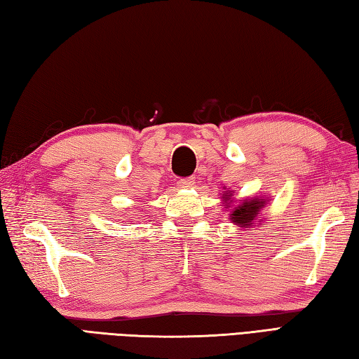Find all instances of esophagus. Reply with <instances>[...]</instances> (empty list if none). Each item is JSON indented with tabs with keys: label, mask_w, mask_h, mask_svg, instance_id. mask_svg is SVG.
I'll list each match as a JSON object with an SVG mask.
<instances>
[{
	"label": "esophagus",
	"mask_w": 359,
	"mask_h": 359,
	"mask_svg": "<svg viewBox=\"0 0 359 359\" xmlns=\"http://www.w3.org/2000/svg\"><path fill=\"white\" fill-rule=\"evenodd\" d=\"M196 185V180H194V177H191V179H180V180H177V187L179 188H193Z\"/></svg>",
	"instance_id": "34e87169"
}]
</instances>
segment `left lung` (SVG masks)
Masks as SVG:
<instances>
[{"label": "left lung", "instance_id": "obj_1", "mask_svg": "<svg viewBox=\"0 0 359 359\" xmlns=\"http://www.w3.org/2000/svg\"><path fill=\"white\" fill-rule=\"evenodd\" d=\"M222 199L225 202V208H230L233 199H231V191L225 193L222 196ZM266 205V199H262V197H245L239 205L231 210L230 212V220L241 228H250L253 226V222L256 217L261 215L262 208Z\"/></svg>", "mask_w": 359, "mask_h": 359}]
</instances>
